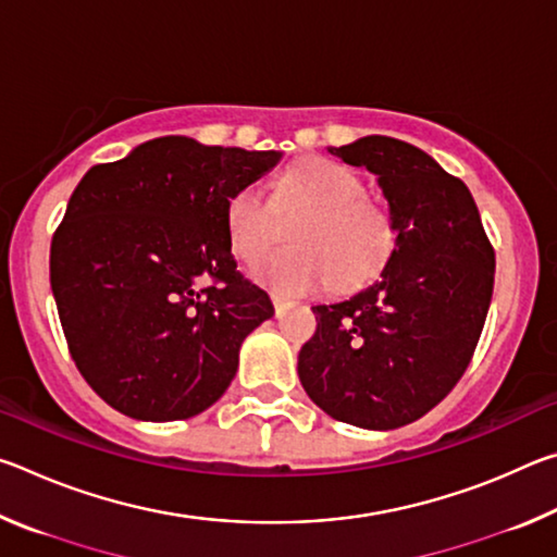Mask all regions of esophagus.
Returning a JSON list of instances; mask_svg holds the SVG:
<instances>
[{
    "label": "esophagus",
    "mask_w": 557,
    "mask_h": 557,
    "mask_svg": "<svg viewBox=\"0 0 557 557\" xmlns=\"http://www.w3.org/2000/svg\"><path fill=\"white\" fill-rule=\"evenodd\" d=\"M272 307H275V314L280 317V314H285V309H289L292 307V301L289 299H285L282 295H277V292H272Z\"/></svg>",
    "instance_id": "obj_1"
}]
</instances>
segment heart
Returning a JSON list of instances; mask_svg holds the SVG:
<instances>
[{
    "label": "heart",
    "mask_w": 557,
    "mask_h": 557,
    "mask_svg": "<svg viewBox=\"0 0 557 557\" xmlns=\"http://www.w3.org/2000/svg\"><path fill=\"white\" fill-rule=\"evenodd\" d=\"M312 209L292 231L295 248L270 252L252 265V277L277 295H305L332 282L351 289L388 262L395 225L383 206L366 199L361 176L326 157L301 159L285 174L282 201ZM225 231L233 252L256 260L275 233V213L256 184L240 186L225 203Z\"/></svg>",
    "instance_id": "b5f03b06"
}]
</instances>
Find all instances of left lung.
Listing matches in <instances>:
<instances>
[{"label":"left lung","mask_w":557,"mask_h":557,"mask_svg":"<svg viewBox=\"0 0 557 557\" xmlns=\"http://www.w3.org/2000/svg\"><path fill=\"white\" fill-rule=\"evenodd\" d=\"M379 176L395 248L354 297L317 305L297 373L334 420L395 430L430 412L467 371L494 292V248L469 188L428 152L369 135L329 147Z\"/></svg>","instance_id":"1"}]
</instances>
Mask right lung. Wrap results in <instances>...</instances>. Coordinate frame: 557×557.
I'll return each mask as SVG.
<instances>
[{
	"label": "right lung",
	"mask_w": 557,
	"mask_h": 557,
	"mask_svg": "<svg viewBox=\"0 0 557 557\" xmlns=\"http://www.w3.org/2000/svg\"><path fill=\"white\" fill-rule=\"evenodd\" d=\"M280 159L169 135L75 186L51 289L73 361L110 408L172 422L228 391L240 344L275 307L235 270L225 203Z\"/></svg>",
	"instance_id": "obj_1"
}]
</instances>
